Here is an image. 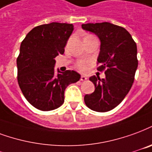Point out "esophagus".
<instances>
[{"label":"esophagus","instance_id":"esophagus-1","mask_svg":"<svg viewBox=\"0 0 152 152\" xmlns=\"http://www.w3.org/2000/svg\"><path fill=\"white\" fill-rule=\"evenodd\" d=\"M88 78L85 76H81V77H80V80H81V81H85Z\"/></svg>","mask_w":152,"mask_h":152}]
</instances>
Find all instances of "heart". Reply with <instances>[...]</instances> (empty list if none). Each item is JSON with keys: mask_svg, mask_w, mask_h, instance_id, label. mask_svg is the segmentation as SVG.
Returning <instances> with one entry per match:
<instances>
[{"mask_svg": "<svg viewBox=\"0 0 152 152\" xmlns=\"http://www.w3.org/2000/svg\"><path fill=\"white\" fill-rule=\"evenodd\" d=\"M88 62L85 61V60H79L76 64V67H77V69L81 72H85L86 71L88 67Z\"/></svg>", "mask_w": 152, "mask_h": 152, "instance_id": "1", "label": "heart"}]
</instances>
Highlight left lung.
Returning <instances> with one entry per match:
<instances>
[{
	"mask_svg": "<svg viewBox=\"0 0 152 152\" xmlns=\"http://www.w3.org/2000/svg\"><path fill=\"white\" fill-rule=\"evenodd\" d=\"M82 29L95 34L101 41L97 70L104 71L105 78L91 76L95 91L85 96L88 107L107 112L118 106L133 85L138 67L137 46L125 28L110 22L87 23Z\"/></svg>",
	"mask_w": 152,
	"mask_h": 152,
	"instance_id": "8db88e82",
	"label": "left lung"
}]
</instances>
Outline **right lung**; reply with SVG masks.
<instances>
[{
	"mask_svg": "<svg viewBox=\"0 0 152 152\" xmlns=\"http://www.w3.org/2000/svg\"><path fill=\"white\" fill-rule=\"evenodd\" d=\"M74 30L72 24L51 22L36 26L21 43L17 59L18 81L30 104L42 111H50L64 102L65 88L80 79L75 71L55 74V58L64 53Z\"/></svg>",
	"mask_w": 152,
	"mask_h": 152,
	"instance_id": "obj_1",
	"label": "right lung"
}]
</instances>
